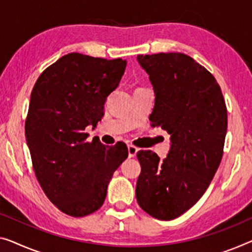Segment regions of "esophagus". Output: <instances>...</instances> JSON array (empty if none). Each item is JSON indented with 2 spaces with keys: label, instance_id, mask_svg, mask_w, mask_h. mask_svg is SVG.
<instances>
[{
  "label": "esophagus",
  "instance_id": "34e87169",
  "mask_svg": "<svg viewBox=\"0 0 252 252\" xmlns=\"http://www.w3.org/2000/svg\"><path fill=\"white\" fill-rule=\"evenodd\" d=\"M127 152H129V157H134L138 153V148L133 145H127Z\"/></svg>",
  "mask_w": 252,
  "mask_h": 252
}]
</instances>
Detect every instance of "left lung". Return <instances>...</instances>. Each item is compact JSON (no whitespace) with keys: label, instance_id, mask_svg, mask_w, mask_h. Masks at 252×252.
<instances>
[{"label":"left lung","instance_id":"obj_1","mask_svg":"<svg viewBox=\"0 0 252 252\" xmlns=\"http://www.w3.org/2000/svg\"><path fill=\"white\" fill-rule=\"evenodd\" d=\"M137 60L155 93L152 126L171 134V148L163 160L152 150L137 153L136 198L150 216L171 220L202 197L220 166L226 105L216 79L190 56L158 53Z\"/></svg>","mask_w":252,"mask_h":252}]
</instances>
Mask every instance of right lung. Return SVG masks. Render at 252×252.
I'll list each match as a JSON object with an SVG mask.
<instances>
[{
    "instance_id": "right-lung-1",
    "label": "right lung",
    "mask_w": 252,
    "mask_h": 252,
    "mask_svg": "<svg viewBox=\"0 0 252 252\" xmlns=\"http://www.w3.org/2000/svg\"><path fill=\"white\" fill-rule=\"evenodd\" d=\"M126 61L70 53L43 71L30 96L25 131L32 167L47 198L61 212L84 217L102 207L107 186L127 157L123 142L87 141L88 126L104 115Z\"/></svg>"
}]
</instances>
